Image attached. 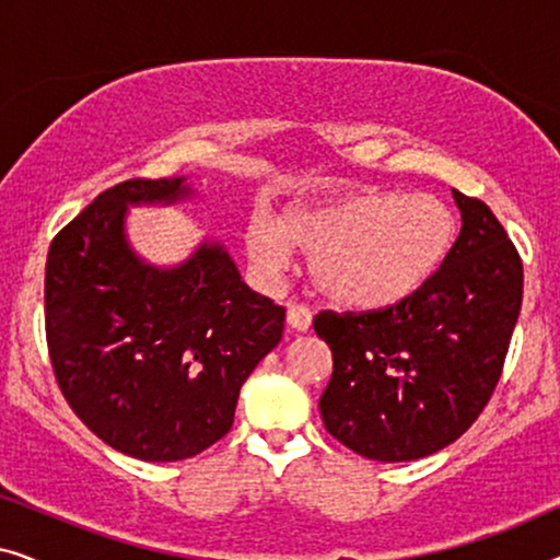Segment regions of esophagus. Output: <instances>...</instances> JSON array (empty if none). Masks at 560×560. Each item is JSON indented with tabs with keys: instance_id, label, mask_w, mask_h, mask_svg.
<instances>
[{
	"instance_id": "obj_1",
	"label": "esophagus",
	"mask_w": 560,
	"mask_h": 560,
	"mask_svg": "<svg viewBox=\"0 0 560 560\" xmlns=\"http://www.w3.org/2000/svg\"><path fill=\"white\" fill-rule=\"evenodd\" d=\"M311 320H313V313L308 305H301V303L288 305V328H293V331H308Z\"/></svg>"
}]
</instances>
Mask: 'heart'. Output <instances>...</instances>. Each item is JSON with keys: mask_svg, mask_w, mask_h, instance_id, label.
<instances>
[{"mask_svg": "<svg viewBox=\"0 0 560 560\" xmlns=\"http://www.w3.org/2000/svg\"><path fill=\"white\" fill-rule=\"evenodd\" d=\"M456 217L439 196L362 190L282 209L278 224L255 213L244 247L257 270L288 267L290 244L311 255V280L343 308L374 311L416 295L451 255Z\"/></svg>", "mask_w": 560, "mask_h": 560, "instance_id": "obj_1", "label": "heart"}]
</instances>
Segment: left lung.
<instances>
[{
    "label": "left lung",
    "instance_id": "1",
    "mask_svg": "<svg viewBox=\"0 0 560 560\" xmlns=\"http://www.w3.org/2000/svg\"><path fill=\"white\" fill-rule=\"evenodd\" d=\"M462 234L441 270L402 303L320 311L334 354L320 418L372 462H416L469 431L500 382L520 305L523 259L492 209L454 190Z\"/></svg>",
    "mask_w": 560,
    "mask_h": 560
}]
</instances>
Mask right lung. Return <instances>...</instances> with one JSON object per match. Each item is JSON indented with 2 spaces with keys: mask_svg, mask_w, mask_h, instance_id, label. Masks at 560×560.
I'll list each match as a JSON object with an SVG mask.
<instances>
[{
  "mask_svg": "<svg viewBox=\"0 0 560 560\" xmlns=\"http://www.w3.org/2000/svg\"><path fill=\"white\" fill-rule=\"evenodd\" d=\"M190 194L188 178L119 183L60 229L45 265L60 393L106 446L142 462H180L224 439L242 385L285 328V308L255 293L221 244L175 267L129 247L127 206Z\"/></svg>",
  "mask_w": 560,
  "mask_h": 560,
  "instance_id": "right-lung-1",
  "label": "right lung"
}]
</instances>
